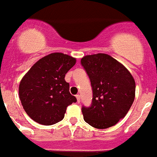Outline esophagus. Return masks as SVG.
I'll return each instance as SVG.
<instances>
[{"instance_id":"1","label":"esophagus","mask_w":157,"mask_h":157,"mask_svg":"<svg viewBox=\"0 0 157 157\" xmlns=\"http://www.w3.org/2000/svg\"><path fill=\"white\" fill-rule=\"evenodd\" d=\"M76 99H77L78 103H80V95L79 94H77V95H76Z\"/></svg>"}]
</instances>
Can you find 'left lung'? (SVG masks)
I'll use <instances>...</instances> for the list:
<instances>
[{"label": "left lung", "mask_w": 157, "mask_h": 157, "mask_svg": "<svg viewBox=\"0 0 157 157\" xmlns=\"http://www.w3.org/2000/svg\"><path fill=\"white\" fill-rule=\"evenodd\" d=\"M92 86V104L82 107L85 122L105 129L126 116L135 99L136 82L122 63L106 54L86 55L81 59Z\"/></svg>", "instance_id": "1"}]
</instances>
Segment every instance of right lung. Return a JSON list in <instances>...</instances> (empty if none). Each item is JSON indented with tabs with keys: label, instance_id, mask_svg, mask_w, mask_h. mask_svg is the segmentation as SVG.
Wrapping results in <instances>:
<instances>
[{
	"label": "right lung",
	"instance_id": "obj_1",
	"mask_svg": "<svg viewBox=\"0 0 157 157\" xmlns=\"http://www.w3.org/2000/svg\"><path fill=\"white\" fill-rule=\"evenodd\" d=\"M76 58L63 53H52L33 64L21 80L19 97L27 115L42 125L63 120L67 107L77 99L70 93L66 74L75 65Z\"/></svg>",
	"mask_w": 157,
	"mask_h": 157
}]
</instances>
